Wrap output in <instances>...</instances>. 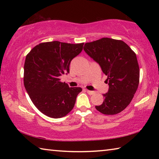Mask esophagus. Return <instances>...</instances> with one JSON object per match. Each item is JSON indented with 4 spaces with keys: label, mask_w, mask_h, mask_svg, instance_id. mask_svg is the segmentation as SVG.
<instances>
[{
    "label": "esophagus",
    "mask_w": 159,
    "mask_h": 159,
    "mask_svg": "<svg viewBox=\"0 0 159 159\" xmlns=\"http://www.w3.org/2000/svg\"><path fill=\"white\" fill-rule=\"evenodd\" d=\"M87 93L90 95H93V94H95V92H94V91H91V90H87Z\"/></svg>",
    "instance_id": "obj_1"
}]
</instances>
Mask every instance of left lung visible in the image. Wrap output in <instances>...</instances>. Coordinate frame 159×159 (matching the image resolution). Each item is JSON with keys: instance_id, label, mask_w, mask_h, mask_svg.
Instances as JSON below:
<instances>
[{"instance_id": "left-lung-1", "label": "left lung", "mask_w": 159, "mask_h": 159, "mask_svg": "<svg viewBox=\"0 0 159 159\" xmlns=\"http://www.w3.org/2000/svg\"><path fill=\"white\" fill-rule=\"evenodd\" d=\"M83 50L107 76L109 91L104 94L103 103L95 106L96 109L105 115L121 112L138 88L139 68L136 54L125 42L109 38L86 43Z\"/></svg>"}]
</instances>
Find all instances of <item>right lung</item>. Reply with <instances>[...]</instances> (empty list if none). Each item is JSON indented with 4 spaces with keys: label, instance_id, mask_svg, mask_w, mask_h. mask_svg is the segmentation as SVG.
I'll return each instance as SVG.
<instances>
[{
    "label": "right lung",
    "instance_id": "obj_1",
    "mask_svg": "<svg viewBox=\"0 0 159 159\" xmlns=\"http://www.w3.org/2000/svg\"><path fill=\"white\" fill-rule=\"evenodd\" d=\"M83 44L60 41L41 43L29 52L24 66V84L36 108L50 118L65 116L73 109L81 88H69L60 76L69 73L71 61Z\"/></svg>",
    "mask_w": 159,
    "mask_h": 159
}]
</instances>
